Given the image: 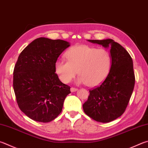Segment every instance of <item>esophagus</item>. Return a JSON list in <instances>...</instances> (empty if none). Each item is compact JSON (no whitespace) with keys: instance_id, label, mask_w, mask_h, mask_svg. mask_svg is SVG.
Listing matches in <instances>:
<instances>
[{"instance_id":"obj_1","label":"esophagus","mask_w":148,"mask_h":148,"mask_svg":"<svg viewBox=\"0 0 148 148\" xmlns=\"http://www.w3.org/2000/svg\"><path fill=\"white\" fill-rule=\"evenodd\" d=\"M77 88H74V87L71 88V91L72 92H76V91H77Z\"/></svg>"}]
</instances>
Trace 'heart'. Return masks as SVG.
<instances>
[{
  "label": "heart",
  "instance_id": "heart-1",
  "mask_svg": "<svg viewBox=\"0 0 148 148\" xmlns=\"http://www.w3.org/2000/svg\"><path fill=\"white\" fill-rule=\"evenodd\" d=\"M65 57L66 60L60 59L54 65L56 73L64 83L71 82L78 72L77 82L95 87L106 79L111 68V54L103 48L77 45L66 51Z\"/></svg>",
  "mask_w": 148,
  "mask_h": 148
}]
</instances>
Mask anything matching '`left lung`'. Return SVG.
Returning a JSON list of instances; mask_svg holds the SVG:
<instances>
[{"instance_id":"1","label":"left lung","mask_w":148,"mask_h":148,"mask_svg":"<svg viewBox=\"0 0 148 148\" xmlns=\"http://www.w3.org/2000/svg\"><path fill=\"white\" fill-rule=\"evenodd\" d=\"M88 41L110 48L112 65L103 82L89 90L83 109L92 119L107 123L120 117L130 101L135 82L133 60L127 51L112 39Z\"/></svg>"}]
</instances>
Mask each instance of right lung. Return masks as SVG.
<instances>
[{
    "label": "right lung",
    "instance_id": "1",
    "mask_svg": "<svg viewBox=\"0 0 148 148\" xmlns=\"http://www.w3.org/2000/svg\"><path fill=\"white\" fill-rule=\"evenodd\" d=\"M69 46L63 40L39 37L18 56L13 71V89L18 107L32 120L49 122L62 111L71 87L60 81L54 65Z\"/></svg>",
    "mask_w": 148,
    "mask_h": 148
}]
</instances>
